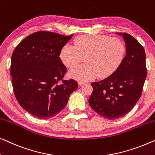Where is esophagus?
<instances>
[{"mask_svg":"<svg viewBox=\"0 0 155 155\" xmlns=\"http://www.w3.org/2000/svg\"><path fill=\"white\" fill-rule=\"evenodd\" d=\"M78 84H79L80 86H82L84 84V82H78Z\"/></svg>","mask_w":155,"mask_h":155,"instance_id":"esophagus-1","label":"esophagus"}]
</instances>
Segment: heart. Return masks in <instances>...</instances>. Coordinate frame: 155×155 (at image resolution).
I'll return each mask as SVG.
<instances>
[{
  "label": "heart",
  "mask_w": 155,
  "mask_h": 155,
  "mask_svg": "<svg viewBox=\"0 0 155 155\" xmlns=\"http://www.w3.org/2000/svg\"><path fill=\"white\" fill-rule=\"evenodd\" d=\"M75 46L66 44L60 58L68 68L75 67L84 58L85 64L70 71L68 75L79 82L107 78L118 68L126 54L122 40L106 35H82L74 40Z\"/></svg>",
  "instance_id": "heart-1"
}]
</instances>
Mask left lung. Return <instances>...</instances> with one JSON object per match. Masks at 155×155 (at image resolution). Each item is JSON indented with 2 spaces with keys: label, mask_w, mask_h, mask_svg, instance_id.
<instances>
[{
  "label": "left lung",
  "mask_w": 155,
  "mask_h": 155,
  "mask_svg": "<svg viewBox=\"0 0 155 155\" xmlns=\"http://www.w3.org/2000/svg\"><path fill=\"white\" fill-rule=\"evenodd\" d=\"M124 38L126 55L111 75L92 82L93 92L89 104L104 118L114 120L130 112L142 94L147 77L145 52L134 37L116 32Z\"/></svg>",
  "instance_id": "1"
}]
</instances>
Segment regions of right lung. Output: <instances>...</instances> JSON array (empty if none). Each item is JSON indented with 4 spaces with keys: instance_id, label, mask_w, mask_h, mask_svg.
<instances>
[{
    "instance_id": "right-lung-1",
    "label": "right lung",
    "mask_w": 155,
    "mask_h": 155,
    "mask_svg": "<svg viewBox=\"0 0 155 155\" xmlns=\"http://www.w3.org/2000/svg\"><path fill=\"white\" fill-rule=\"evenodd\" d=\"M73 35L38 31L23 39L11 57L10 75L14 94L25 111L38 118L56 116L78 87L73 80H62L66 68L61 51Z\"/></svg>"
}]
</instances>
